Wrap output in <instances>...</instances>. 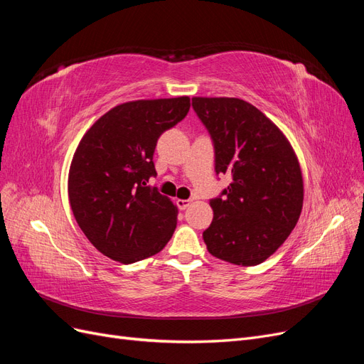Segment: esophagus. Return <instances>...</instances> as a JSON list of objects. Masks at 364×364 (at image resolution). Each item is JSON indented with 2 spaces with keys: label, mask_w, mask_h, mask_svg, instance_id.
Returning a JSON list of instances; mask_svg holds the SVG:
<instances>
[{
  "label": "esophagus",
  "mask_w": 364,
  "mask_h": 364,
  "mask_svg": "<svg viewBox=\"0 0 364 364\" xmlns=\"http://www.w3.org/2000/svg\"><path fill=\"white\" fill-rule=\"evenodd\" d=\"M190 203H191V200H183V199H178V200H176V205H178V208L182 209V211H183V209L188 208Z\"/></svg>",
  "instance_id": "1"
}]
</instances>
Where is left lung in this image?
<instances>
[{"instance_id": "obj_1", "label": "left lung", "mask_w": 364, "mask_h": 364, "mask_svg": "<svg viewBox=\"0 0 364 364\" xmlns=\"http://www.w3.org/2000/svg\"><path fill=\"white\" fill-rule=\"evenodd\" d=\"M193 107L211 134L215 173L232 176L211 200L203 232L213 257L257 266L277 252L302 213L304 179L284 132L253 105L235 97H194Z\"/></svg>"}]
</instances>
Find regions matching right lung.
I'll use <instances>...</instances> for the list:
<instances>
[{"instance_id": "obj_1", "label": "right lung", "mask_w": 364, "mask_h": 364, "mask_svg": "<svg viewBox=\"0 0 364 364\" xmlns=\"http://www.w3.org/2000/svg\"><path fill=\"white\" fill-rule=\"evenodd\" d=\"M190 97L117 105L86 130L68 173L77 225L103 255L130 264L161 252L178 225V206L147 185L158 138L190 111Z\"/></svg>"}]
</instances>
